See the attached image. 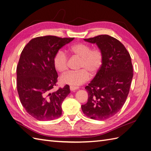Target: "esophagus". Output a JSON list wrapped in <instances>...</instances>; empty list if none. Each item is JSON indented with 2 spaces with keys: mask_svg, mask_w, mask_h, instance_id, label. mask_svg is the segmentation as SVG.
<instances>
[{
  "mask_svg": "<svg viewBox=\"0 0 151 151\" xmlns=\"http://www.w3.org/2000/svg\"><path fill=\"white\" fill-rule=\"evenodd\" d=\"M70 90L71 91H75L76 90H77L78 88V87H73V86H70Z\"/></svg>",
  "mask_w": 151,
  "mask_h": 151,
  "instance_id": "34e87169",
  "label": "esophagus"
}]
</instances>
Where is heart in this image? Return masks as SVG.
<instances>
[{
  "label": "heart",
  "mask_w": 151,
  "mask_h": 151,
  "mask_svg": "<svg viewBox=\"0 0 151 151\" xmlns=\"http://www.w3.org/2000/svg\"><path fill=\"white\" fill-rule=\"evenodd\" d=\"M68 52L82 58L80 68L76 71H68L60 77L61 82L71 86L77 87L89 79L90 75H94L101 67L103 54L98 48L91 49L88 45L78 43L71 46ZM53 65L56 70L60 73L68 69V56L63 50L58 51L53 57Z\"/></svg>",
  "instance_id": "obj_1"
}]
</instances>
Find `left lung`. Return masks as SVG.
<instances>
[{
	"instance_id": "obj_1",
	"label": "left lung",
	"mask_w": 151,
	"mask_h": 151,
	"mask_svg": "<svg viewBox=\"0 0 151 151\" xmlns=\"http://www.w3.org/2000/svg\"><path fill=\"white\" fill-rule=\"evenodd\" d=\"M84 40L97 45L103 54V61L85 88L88 101L82 105V110L91 119L105 120L117 114L126 102L133 76L131 57L121 42L109 35Z\"/></svg>"
}]
</instances>
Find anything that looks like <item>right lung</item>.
Listing matches in <instances>:
<instances>
[{
	"label": "right lung",
	"instance_id": "right-lung-1",
	"mask_svg": "<svg viewBox=\"0 0 151 151\" xmlns=\"http://www.w3.org/2000/svg\"><path fill=\"white\" fill-rule=\"evenodd\" d=\"M73 40L53 36L35 37L21 53L17 68L18 93L27 112L39 121H51L62 115V103L70 89L66 85L51 92L58 78L53 57Z\"/></svg>",
	"mask_w": 151,
	"mask_h": 151
}]
</instances>
